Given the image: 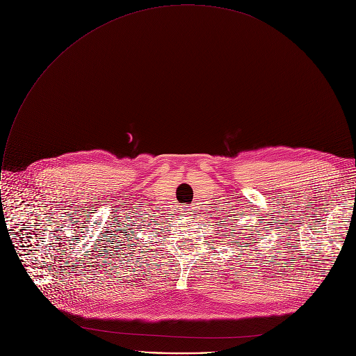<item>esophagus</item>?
Here are the masks:
<instances>
[{
  "mask_svg": "<svg viewBox=\"0 0 356 356\" xmlns=\"http://www.w3.org/2000/svg\"><path fill=\"white\" fill-rule=\"evenodd\" d=\"M194 211H193V209H190V207H183L181 209V214L184 216V217H188V216H191Z\"/></svg>",
  "mask_w": 356,
  "mask_h": 356,
  "instance_id": "obj_1",
  "label": "esophagus"
}]
</instances>
